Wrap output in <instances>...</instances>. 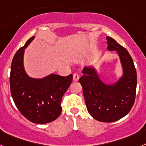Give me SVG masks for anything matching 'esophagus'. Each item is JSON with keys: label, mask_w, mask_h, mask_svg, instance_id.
Instances as JSON below:
<instances>
[{"label": "esophagus", "mask_w": 146, "mask_h": 146, "mask_svg": "<svg viewBox=\"0 0 146 146\" xmlns=\"http://www.w3.org/2000/svg\"><path fill=\"white\" fill-rule=\"evenodd\" d=\"M79 78H80V75L78 74L74 73V74H73V80H74V81H78Z\"/></svg>", "instance_id": "34e87169"}]
</instances>
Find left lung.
I'll list each match as a JSON object with an SVG mask.
<instances>
[{
	"mask_svg": "<svg viewBox=\"0 0 146 146\" xmlns=\"http://www.w3.org/2000/svg\"><path fill=\"white\" fill-rule=\"evenodd\" d=\"M108 50L118 52L123 75L114 85L108 86L99 79L94 68L84 67L79 82L82 87L88 111L94 119L113 122L124 117L133 106L136 96L137 72L131 55L115 40L109 36Z\"/></svg>",
	"mask_w": 146,
	"mask_h": 146,
	"instance_id": "left-lung-1",
	"label": "left lung"
}]
</instances>
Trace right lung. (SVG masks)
<instances>
[{"instance_id": "obj_1", "label": "right lung", "mask_w": 146, "mask_h": 146, "mask_svg": "<svg viewBox=\"0 0 146 146\" xmlns=\"http://www.w3.org/2000/svg\"><path fill=\"white\" fill-rule=\"evenodd\" d=\"M33 38L34 36L30 38L13 58L10 89L14 102L23 116L33 123L44 124L55 121L60 115L62 97L73 76L52 74L43 79L28 77L23 66V55Z\"/></svg>"}]
</instances>
